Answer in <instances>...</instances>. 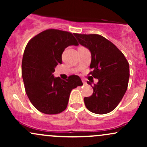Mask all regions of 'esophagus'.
<instances>
[{
	"label": "esophagus",
	"instance_id": "34e87169",
	"mask_svg": "<svg viewBox=\"0 0 147 147\" xmlns=\"http://www.w3.org/2000/svg\"><path fill=\"white\" fill-rule=\"evenodd\" d=\"M82 82H83V84H86V82L84 79H82Z\"/></svg>",
	"mask_w": 147,
	"mask_h": 147
}]
</instances>
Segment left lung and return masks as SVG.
Instances as JSON below:
<instances>
[{
    "instance_id": "1",
    "label": "left lung",
    "mask_w": 147,
    "mask_h": 147,
    "mask_svg": "<svg viewBox=\"0 0 147 147\" xmlns=\"http://www.w3.org/2000/svg\"><path fill=\"white\" fill-rule=\"evenodd\" d=\"M79 44L91 54L90 68L98 83L87 82L93 89L92 95L84 97L86 108L93 113L106 114L116 108L127 89L129 64L122 52L109 40L99 34H74Z\"/></svg>"
}]
</instances>
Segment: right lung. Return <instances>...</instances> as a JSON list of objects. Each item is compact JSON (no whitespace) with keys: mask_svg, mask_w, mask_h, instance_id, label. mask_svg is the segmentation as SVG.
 <instances>
[{"mask_svg":"<svg viewBox=\"0 0 147 147\" xmlns=\"http://www.w3.org/2000/svg\"><path fill=\"white\" fill-rule=\"evenodd\" d=\"M78 45L72 33L55 29L45 30L28 42L22 61V77L28 98L40 112L61 113L71 90L83 85L77 75L62 80L53 75L57 65L61 64L64 50Z\"/></svg>","mask_w":147,"mask_h":147,"instance_id":"obj_1","label":"right lung"}]
</instances>
